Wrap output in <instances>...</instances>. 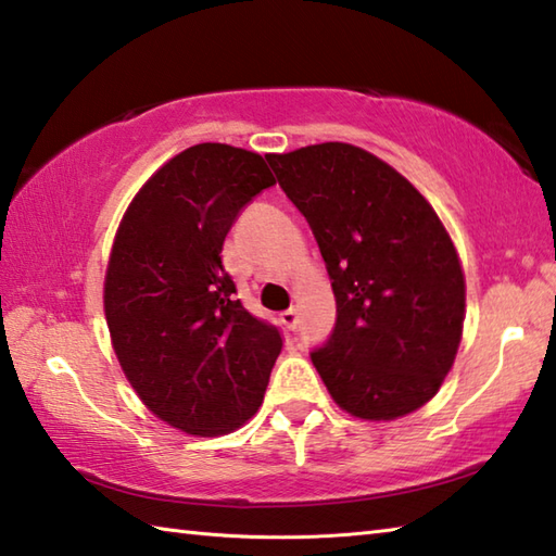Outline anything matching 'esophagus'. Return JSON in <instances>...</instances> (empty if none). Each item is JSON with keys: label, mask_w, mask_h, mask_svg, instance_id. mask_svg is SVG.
Returning <instances> with one entry per match:
<instances>
[{"label": "esophagus", "mask_w": 556, "mask_h": 556, "mask_svg": "<svg viewBox=\"0 0 556 556\" xmlns=\"http://www.w3.org/2000/svg\"><path fill=\"white\" fill-rule=\"evenodd\" d=\"M279 323H281V326H285L287 330H296V326H299V313H296L294 308L279 313Z\"/></svg>", "instance_id": "esophagus-1"}]
</instances>
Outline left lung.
<instances>
[{
	"instance_id": "8db88e82",
	"label": "left lung",
	"mask_w": 556,
	"mask_h": 556,
	"mask_svg": "<svg viewBox=\"0 0 556 556\" xmlns=\"http://www.w3.org/2000/svg\"><path fill=\"white\" fill-rule=\"evenodd\" d=\"M267 160L332 279L336 330L311 352L332 401L377 422L426 406L457 357L467 308L457 248L435 208L357 146L318 143Z\"/></svg>"
}]
</instances>
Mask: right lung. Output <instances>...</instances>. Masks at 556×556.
<instances>
[{"instance_id": "obj_1", "label": "right lung", "mask_w": 556, "mask_h": 556, "mask_svg": "<svg viewBox=\"0 0 556 556\" xmlns=\"http://www.w3.org/2000/svg\"><path fill=\"white\" fill-rule=\"evenodd\" d=\"M275 181L260 153L191 146L138 189L114 236L111 348L143 406L187 435L233 432L265 399L279 330L236 299L220 250L238 211Z\"/></svg>"}]
</instances>
